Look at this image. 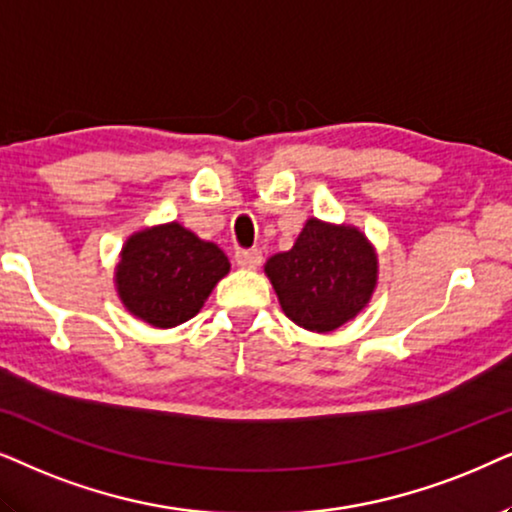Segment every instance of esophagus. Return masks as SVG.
Wrapping results in <instances>:
<instances>
[{
  "mask_svg": "<svg viewBox=\"0 0 512 512\" xmlns=\"http://www.w3.org/2000/svg\"><path fill=\"white\" fill-rule=\"evenodd\" d=\"M234 260H236L238 267L255 269V267H260V264H262V250H257V248H238L236 255H234Z\"/></svg>",
  "mask_w": 512,
  "mask_h": 512,
  "instance_id": "esophagus-1",
  "label": "esophagus"
}]
</instances>
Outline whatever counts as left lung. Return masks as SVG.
Returning <instances> with one entry per match:
<instances>
[{
    "instance_id": "8db88e82",
    "label": "left lung",
    "mask_w": 512,
    "mask_h": 512,
    "mask_svg": "<svg viewBox=\"0 0 512 512\" xmlns=\"http://www.w3.org/2000/svg\"><path fill=\"white\" fill-rule=\"evenodd\" d=\"M267 276L292 323L330 332L351 320L377 283V257L353 227H332L311 217L288 252L267 262Z\"/></svg>"
}]
</instances>
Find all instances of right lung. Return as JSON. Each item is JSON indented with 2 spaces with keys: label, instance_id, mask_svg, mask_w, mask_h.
I'll list each match as a JSON object with an SVG mask.
<instances>
[{
  "label": "right lung",
  "instance_id": "add662e5",
  "mask_svg": "<svg viewBox=\"0 0 512 512\" xmlns=\"http://www.w3.org/2000/svg\"><path fill=\"white\" fill-rule=\"evenodd\" d=\"M227 271V255L215 243L173 222L128 238L117 267L119 297L145 323L173 327L199 313Z\"/></svg>",
  "mask_w": 512,
  "mask_h": 512
}]
</instances>
